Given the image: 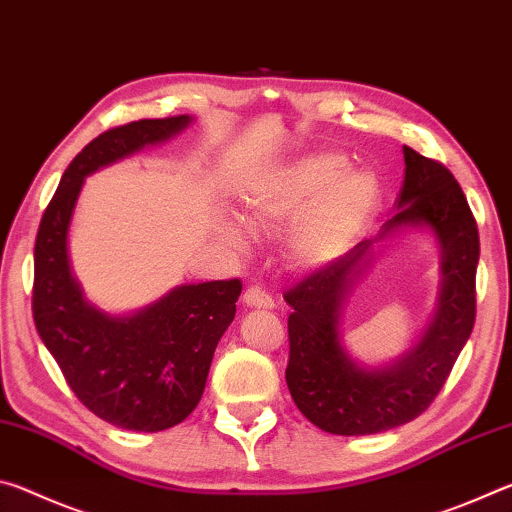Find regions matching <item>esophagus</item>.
I'll use <instances>...</instances> for the list:
<instances>
[{
  "instance_id": "34e87169",
  "label": "esophagus",
  "mask_w": 512,
  "mask_h": 512,
  "mask_svg": "<svg viewBox=\"0 0 512 512\" xmlns=\"http://www.w3.org/2000/svg\"><path fill=\"white\" fill-rule=\"evenodd\" d=\"M244 302L248 307H259V309H271L275 305L271 293H268L264 287H259V284H253V287L246 289Z\"/></svg>"
}]
</instances>
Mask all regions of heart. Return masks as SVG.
<instances>
[{"mask_svg": "<svg viewBox=\"0 0 512 512\" xmlns=\"http://www.w3.org/2000/svg\"><path fill=\"white\" fill-rule=\"evenodd\" d=\"M348 169V160L336 153L302 158L273 173L246 196V221L268 228L291 221L304 207L291 232V253L302 264H320L357 237L379 198V183L366 169ZM232 241L241 230L228 228Z\"/></svg>", "mask_w": 512, "mask_h": 512, "instance_id": "obj_1", "label": "heart"}]
</instances>
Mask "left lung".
I'll return each mask as SVG.
<instances>
[{
    "mask_svg": "<svg viewBox=\"0 0 512 512\" xmlns=\"http://www.w3.org/2000/svg\"><path fill=\"white\" fill-rule=\"evenodd\" d=\"M404 153L397 214L379 239L402 225H429L443 250V291L422 341L395 366L363 370L343 352L339 314L350 284L366 268L375 241L302 277L284 293L291 305L287 386L309 422L336 436H368L400 427L429 409L443 391L476 318L479 228L461 185L443 162Z\"/></svg>",
    "mask_w": 512,
    "mask_h": 512,
    "instance_id": "left-lung-1",
    "label": "left lung"
}]
</instances>
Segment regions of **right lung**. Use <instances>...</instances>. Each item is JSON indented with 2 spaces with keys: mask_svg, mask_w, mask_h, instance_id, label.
<instances>
[{
  "mask_svg": "<svg viewBox=\"0 0 512 512\" xmlns=\"http://www.w3.org/2000/svg\"><path fill=\"white\" fill-rule=\"evenodd\" d=\"M189 121L140 119L94 137L65 169L36 237L31 307L40 339L85 409L121 429L162 431L196 409L241 282L185 284L133 316H108L85 302L69 271L67 228L88 173Z\"/></svg>",
  "mask_w": 512,
  "mask_h": 512,
  "instance_id": "add662e5",
  "label": "right lung"
}]
</instances>
